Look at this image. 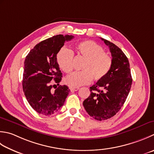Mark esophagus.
<instances>
[{"mask_svg": "<svg viewBox=\"0 0 154 154\" xmlns=\"http://www.w3.org/2000/svg\"><path fill=\"white\" fill-rule=\"evenodd\" d=\"M69 89H70L71 91H76L77 90H79V87H69Z\"/></svg>", "mask_w": 154, "mask_h": 154, "instance_id": "esophagus-1", "label": "esophagus"}]
</instances>
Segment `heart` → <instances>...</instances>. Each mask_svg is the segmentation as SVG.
Masks as SVG:
<instances>
[{"mask_svg": "<svg viewBox=\"0 0 154 154\" xmlns=\"http://www.w3.org/2000/svg\"><path fill=\"white\" fill-rule=\"evenodd\" d=\"M75 53L78 57L84 59L81 71L75 72L66 77L65 82L71 87H80L91 82L92 79L98 81L103 79L109 73L112 66V58L105 53L104 48L92 41H84L75 46ZM73 53L63 47L57 55L59 67L65 73L73 70Z\"/></svg>", "mask_w": 154, "mask_h": 154, "instance_id": "1", "label": "heart"}]
</instances>
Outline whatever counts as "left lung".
I'll return each instance as SVG.
<instances>
[{"instance_id": "8db88e82", "label": "left lung", "mask_w": 154, "mask_h": 154, "mask_svg": "<svg viewBox=\"0 0 154 154\" xmlns=\"http://www.w3.org/2000/svg\"><path fill=\"white\" fill-rule=\"evenodd\" d=\"M101 39L109 48L112 66L106 76L90 87L91 94L83 103L89 115L98 121L109 119L118 112L132 84L128 57L115 44Z\"/></svg>"}]
</instances>
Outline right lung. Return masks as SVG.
I'll list each match as a JSON object with an SVG mask.
<instances>
[{"mask_svg": "<svg viewBox=\"0 0 154 154\" xmlns=\"http://www.w3.org/2000/svg\"><path fill=\"white\" fill-rule=\"evenodd\" d=\"M73 37L72 35L53 36L36 45L26 57L23 91L32 109L42 115L57 113L70 91L67 85H59L62 73L57 61V55L65 42Z\"/></svg>", "mask_w": 154, "mask_h": 154, "instance_id": "obj_1", "label": "right lung"}]
</instances>
